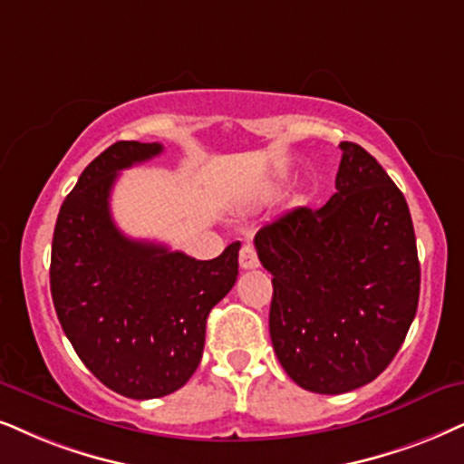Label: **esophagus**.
Listing matches in <instances>:
<instances>
[{"label":"esophagus","mask_w":464,"mask_h":464,"mask_svg":"<svg viewBox=\"0 0 464 464\" xmlns=\"http://www.w3.org/2000/svg\"><path fill=\"white\" fill-rule=\"evenodd\" d=\"M239 266H242V269H255V267H259V256H256L255 246L246 244L244 248L239 250Z\"/></svg>","instance_id":"esophagus-1"}]
</instances>
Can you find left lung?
I'll use <instances>...</instances> for the list:
<instances>
[{"mask_svg": "<svg viewBox=\"0 0 464 464\" xmlns=\"http://www.w3.org/2000/svg\"><path fill=\"white\" fill-rule=\"evenodd\" d=\"M336 192L259 228L274 276L269 336L278 362L314 394H344L379 377L404 343L420 300L409 205L383 167L343 140Z\"/></svg>", "mask_w": 464, "mask_h": 464, "instance_id": "8db88e82", "label": "left lung"}]
</instances>
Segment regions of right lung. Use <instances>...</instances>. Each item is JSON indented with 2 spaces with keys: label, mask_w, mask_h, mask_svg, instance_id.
Returning <instances> with one entry per match:
<instances>
[{
  "label": "right lung",
  "mask_w": 464,
  "mask_h": 464,
  "mask_svg": "<svg viewBox=\"0 0 464 464\" xmlns=\"http://www.w3.org/2000/svg\"><path fill=\"white\" fill-rule=\"evenodd\" d=\"M162 151L117 140L63 198L51 248V295L81 362L117 394L148 401L179 390L203 355L208 314L237 280L239 242L212 261L126 237L111 218L121 169Z\"/></svg>",
  "instance_id": "obj_1"
}]
</instances>
